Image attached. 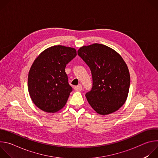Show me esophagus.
<instances>
[{"label":"esophagus","mask_w":158,"mask_h":158,"mask_svg":"<svg viewBox=\"0 0 158 158\" xmlns=\"http://www.w3.org/2000/svg\"><path fill=\"white\" fill-rule=\"evenodd\" d=\"M74 89L76 90V91H82V86L81 84H79V85H77L76 86H74Z\"/></svg>","instance_id":"esophagus-1"}]
</instances>
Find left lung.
Returning <instances> with one entry per match:
<instances>
[{
	"instance_id": "left-lung-1",
	"label": "left lung",
	"mask_w": 158,
	"mask_h": 158,
	"mask_svg": "<svg viewBox=\"0 0 158 158\" xmlns=\"http://www.w3.org/2000/svg\"><path fill=\"white\" fill-rule=\"evenodd\" d=\"M78 56L91 71L93 87L85 94L91 106L99 114L118 110L126 102L130 86L127 66L114 50L101 44L83 46Z\"/></svg>"
}]
</instances>
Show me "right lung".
Wrapping results in <instances>:
<instances>
[{"label":"right lung","instance_id":"right-lung-1","mask_svg":"<svg viewBox=\"0 0 158 158\" xmlns=\"http://www.w3.org/2000/svg\"><path fill=\"white\" fill-rule=\"evenodd\" d=\"M76 55L74 48L55 46L35 59L29 73L28 89L32 101L40 109L56 112L65 106L73 91L65 68Z\"/></svg>","mask_w":158,"mask_h":158}]
</instances>
